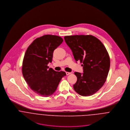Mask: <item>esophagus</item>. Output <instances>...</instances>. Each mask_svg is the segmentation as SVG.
<instances>
[{"label": "esophagus", "instance_id": "1", "mask_svg": "<svg viewBox=\"0 0 130 130\" xmlns=\"http://www.w3.org/2000/svg\"><path fill=\"white\" fill-rule=\"evenodd\" d=\"M71 74V73H70V72H66V74L67 75H69Z\"/></svg>", "mask_w": 130, "mask_h": 130}]
</instances>
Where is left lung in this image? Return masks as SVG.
I'll use <instances>...</instances> for the list:
<instances>
[{"instance_id": "1", "label": "left lung", "mask_w": 130, "mask_h": 130, "mask_svg": "<svg viewBox=\"0 0 130 130\" xmlns=\"http://www.w3.org/2000/svg\"><path fill=\"white\" fill-rule=\"evenodd\" d=\"M64 38L75 60L83 63L84 73H74L77 77L74 91L82 96L92 95L107 79L110 67L108 53L102 42L91 35L66 36Z\"/></svg>"}]
</instances>
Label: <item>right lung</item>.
Wrapping results in <instances>:
<instances>
[{
  "label": "right lung",
  "instance_id": "add662e5",
  "mask_svg": "<svg viewBox=\"0 0 130 130\" xmlns=\"http://www.w3.org/2000/svg\"><path fill=\"white\" fill-rule=\"evenodd\" d=\"M63 41L60 37L44 35L36 38L28 47L23 58L22 72L30 88L37 94L47 97L56 92L64 72H56L47 64L53 53Z\"/></svg>",
  "mask_w": 130,
  "mask_h": 130
}]
</instances>
